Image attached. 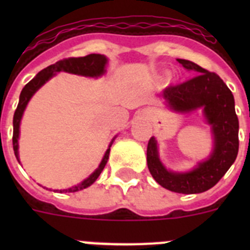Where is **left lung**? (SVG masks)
<instances>
[{
	"instance_id": "left-lung-1",
	"label": "left lung",
	"mask_w": 250,
	"mask_h": 250,
	"mask_svg": "<svg viewBox=\"0 0 250 250\" xmlns=\"http://www.w3.org/2000/svg\"><path fill=\"white\" fill-rule=\"evenodd\" d=\"M176 61L196 75L183 83L167 86L163 98L174 111L191 112L202 109L205 120L211 126L214 149L210 156L191 171L174 173L163 165L155 138H151L146 150L147 167L156 183L167 190L198 194L213 188L237 159L239 121L233 94L215 72L208 71L189 60L178 59Z\"/></svg>"
}]
</instances>
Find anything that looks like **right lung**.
Segmentation results:
<instances>
[{
	"instance_id": "right-lung-1",
	"label": "right lung",
	"mask_w": 250,
	"mask_h": 250,
	"mask_svg": "<svg viewBox=\"0 0 250 250\" xmlns=\"http://www.w3.org/2000/svg\"><path fill=\"white\" fill-rule=\"evenodd\" d=\"M107 63V59H106L104 55L100 54H91L87 55V56L83 57H68V59H63L61 61H57L54 65L47 66L46 68H43L42 71H40L36 76L32 79L28 83H26L25 87L22 89L21 94H20V101L19 105H17V109L13 115V136H12V144H13V151H15V155L16 159L19 160V136H20V123H21L22 115L25 111L26 106H27L30 99L34 96L35 92L43 85V83H47L51 77L55 76L56 72L65 71L68 74H75V75H81V76H87V77H99L101 75L105 74V66ZM115 139V138H114ZM112 139V141H114ZM112 141L110 143L109 149L106 150L105 155H104L103 160H101L100 165L94 173L89 176L87 179H85L81 184L76 185V187L68 188V189H63V190H59L60 193H75V191L83 190L85 188L90 187L91 184H94L95 180L99 178V175L101 174V171L105 167L106 163H107V159H109L110 154V147L112 145Z\"/></svg>"
}]
</instances>
